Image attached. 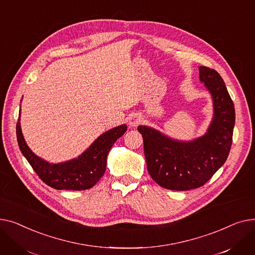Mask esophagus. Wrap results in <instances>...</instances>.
<instances>
[{"mask_svg": "<svg viewBox=\"0 0 255 255\" xmlns=\"http://www.w3.org/2000/svg\"><path fill=\"white\" fill-rule=\"evenodd\" d=\"M140 117H138V116H132V117H130L129 118V123H128V125L130 126V127H137L139 124H140Z\"/></svg>", "mask_w": 255, "mask_h": 255, "instance_id": "esophagus-1", "label": "esophagus"}]
</instances>
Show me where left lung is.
Instances as JSON below:
<instances>
[{
    "mask_svg": "<svg viewBox=\"0 0 255 255\" xmlns=\"http://www.w3.org/2000/svg\"><path fill=\"white\" fill-rule=\"evenodd\" d=\"M200 81L213 101V118L203 136L179 141L147 126H139L147 170L163 188L189 190L203 186L226 162L233 142L235 107L226 84L213 69L199 67Z\"/></svg>",
    "mask_w": 255,
    "mask_h": 255,
    "instance_id": "left-lung-1",
    "label": "left lung"
}]
</instances>
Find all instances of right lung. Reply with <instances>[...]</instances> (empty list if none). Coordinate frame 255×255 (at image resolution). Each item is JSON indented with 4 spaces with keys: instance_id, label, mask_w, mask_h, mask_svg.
<instances>
[{
    "instance_id": "right-lung-1",
    "label": "right lung",
    "mask_w": 255,
    "mask_h": 255,
    "mask_svg": "<svg viewBox=\"0 0 255 255\" xmlns=\"http://www.w3.org/2000/svg\"><path fill=\"white\" fill-rule=\"evenodd\" d=\"M127 128L122 125L105 131L78 157L58 163L44 160L29 149L21 131L20 113L16 136L21 153L44 183L58 190H84L96 185L104 175L110 149Z\"/></svg>"
}]
</instances>
